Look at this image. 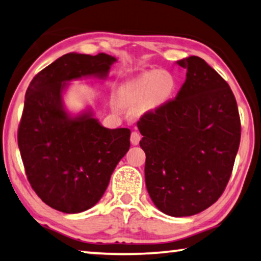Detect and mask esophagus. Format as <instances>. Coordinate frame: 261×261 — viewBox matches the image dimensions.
<instances>
[{"mask_svg":"<svg viewBox=\"0 0 261 261\" xmlns=\"http://www.w3.org/2000/svg\"><path fill=\"white\" fill-rule=\"evenodd\" d=\"M140 140H141V135H140L138 132H133V133L130 134V142L133 146L139 145Z\"/></svg>","mask_w":261,"mask_h":261,"instance_id":"34e87169","label":"esophagus"}]
</instances>
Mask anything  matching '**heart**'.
Instances as JSON below:
<instances>
[{"label":"heart","instance_id":"heart-1","mask_svg":"<svg viewBox=\"0 0 261 261\" xmlns=\"http://www.w3.org/2000/svg\"><path fill=\"white\" fill-rule=\"evenodd\" d=\"M176 90V79L168 70H148L119 87L118 99L124 106L143 102L146 111L167 103Z\"/></svg>","mask_w":261,"mask_h":261}]
</instances>
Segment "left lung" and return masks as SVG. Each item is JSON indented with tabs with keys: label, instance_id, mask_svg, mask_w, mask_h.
<instances>
[{
	"label": "left lung",
	"instance_id": "left-lung-1",
	"mask_svg": "<svg viewBox=\"0 0 261 261\" xmlns=\"http://www.w3.org/2000/svg\"><path fill=\"white\" fill-rule=\"evenodd\" d=\"M187 69L175 100L140 119L148 194L162 213L191 217L222 194L240 143L236 97L198 56L176 61Z\"/></svg>",
	"mask_w": 261,
	"mask_h": 261
}]
</instances>
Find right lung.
Listing matches in <instances>:
<instances>
[{
    "label": "right lung",
    "instance_id": "obj_1",
    "mask_svg": "<svg viewBox=\"0 0 261 261\" xmlns=\"http://www.w3.org/2000/svg\"><path fill=\"white\" fill-rule=\"evenodd\" d=\"M115 62L105 53H68L41 70L25 93L17 137L22 161L33 190L60 212L95 206L129 150L128 128L103 127L92 107L73 114L63 100L70 81L106 80Z\"/></svg>",
    "mask_w": 261,
    "mask_h": 261
}]
</instances>
